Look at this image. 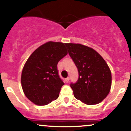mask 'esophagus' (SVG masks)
<instances>
[{"label": "esophagus", "instance_id": "1", "mask_svg": "<svg viewBox=\"0 0 131 131\" xmlns=\"http://www.w3.org/2000/svg\"><path fill=\"white\" fill-rule=\"evenodd\" d=\"M69 80H70V78H67L65 79H64V82L68 83V82H69Z\"/></svg>", "mask_w": 131, "mask_h": 131}]
</instances>
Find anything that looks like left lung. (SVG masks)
<instances>
[{
    "instance_id": "1",
    "label": "left lung",
    "mask_w": 131,
    "mask_h": 131,
    "mask_svg": "<svg viewBox=\"0 0 131 131\" xmlns=\"http://www.w3.org/2000/svg\"><path fill=\"white\" fill-rule=\"evenodd\" d=\"M66 46L79 73L77 82L70 84L75 98L90 105L101 102L112 86V73L106 61L88 46L72 43Z\"/></svg>"
}]
</instances>
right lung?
Returning <instances> with one entry per match:
<instances>
[{
    "instance_id": "right-lung-1",
    "label": "right lung",
    "mask_w": 131,
    "mask_h": 131,
    "mask_svg": "<svg viewBox=\"0 0 131 131\" xmlns=\"http://www.w3.org/2000/svg\"><path fill=\"white\" fill-rule=\"evenodd\" d=\"M66 43L48 42L30 55L24 66L21 82L30 101L46 105L57 99L64 82L58 74L57 64L68 54Z\"/></svg>"
}]
</instances>
